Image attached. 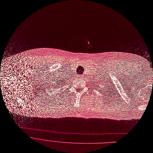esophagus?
<instances>
[{
  "instance_id": "34e87169",
  "label": "esophagus",
  "mask_w": 153,
  "mask_h": 153,
  "mask_svg": "<svg viewBox=\"0 0 153 153\" xmlns=\"http://www.w3.org/2000/svg\"><path fill=\"white\" fill-rule=\"evenodd\" d=\"M78 76V78H83V75H79Z\"/></svg>"
}]
</instances>
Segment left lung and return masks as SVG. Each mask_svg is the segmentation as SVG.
Segmentation results:
<instances>
[{
    "label": "left lung",
    "instance_id": "1",
    "mask_svg": "<svg viewBox=\"0 0 153 153\" xmlns=\"http://www.w3.org/2000/svg\"><path fill=\"white\" fill-rule=\"evenodd\" d=\"M98 88H99V87H98Z\"/></svg>",
    "mask_w": 153,
    "mask_h": 153
}]
</instances>
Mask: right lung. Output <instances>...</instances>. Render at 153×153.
Returning <instances> with one entry per match:
<instances>
[{"label":"right lung","instance_id":"obj_1","mask_svg":"<svg viewBox=\"0 0 153 153\" xmlns=\"http://www.w3.org/2000/svg\"><path fill=\"white\" fill-rule=\"evenodd\" d=\"M59 82H60V81H58V82H56V85L55 84L54 85H53V87H54V88L56 89V88H59V85H61V82L59 83Z\"/></svg>","mask_w":153,"mask_h":153}]
</instances>
